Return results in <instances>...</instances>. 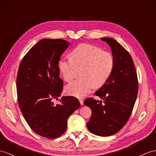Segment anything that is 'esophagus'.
Masks as SVG:
<instances>
[{
  "instance_id": "obj_1",
  "label": "esophagus",
  "mask_w": 156,
  "mask_h": 156,
  "mask_svg": "<svg viewBox=\"0 0 156 156\" xmlns=\"http://www.w3.org/2000/svg\"><path fill=\"white\" fill-rule=\"evenodd\" d=\"M79 102H80V103L81 105H83V100L82 99V98H80V99H79Z\"/></svg>"
}]
</instances>
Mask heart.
<instances>
[{
	"label": "heart",
	"instance_id": "heart-1",
	"mask_svg": "<svg viewBox=\"0 0 156 156\" xmlns=\"http://www.w3.org/2000/svg\"><path fill=\"white\" fill-rule=\"evenodd\" d=\"M115 59L111 53L96 45L82 44L71 51V58H61L58 68L64 80L69 82L76 76L77 68H82V79L67 85L66 93L77 98L85 97L93 88L103 85L113 70Z\"/></svg>",
	"mask_w": 156,
	"mask_h": 156
}]
</instances>
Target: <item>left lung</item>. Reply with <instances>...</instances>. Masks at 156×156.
<instances>
[{
	"instance_id": "obj_1",
	"label": "left lung",
	"mask_w": 156,
	"mask_h": 156,
	"mask_svg": "<svg viewBox=\"0 0 156 156\" xmlns=\"http://www.w3.org/2000/svg\"><path fill=\"white\" fill-rule=\"evenodd\" d=\"M111 49L115 59L108 81L94 94L103 101L92 98L83 104L92 111L87 123L88 130L99 136H109L120 131L130 118L138 91V82L134 62L122 45L110 37H102Z\"/></svg>"
}]
</instances>
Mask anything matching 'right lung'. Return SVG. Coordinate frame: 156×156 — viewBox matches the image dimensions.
Wrapping results in <instances>:
<instances>
[{
	"label": "right lung",
	"instance_id": "add662e5",
	"mask_svg": "<svg viewBox=\"0 0 156 156\" xmlns=\"http://www.w3.org/2000/svg\"><path fill=\"white\" fill-rule=\"evenodd\" d=\"M70 43L62 39H43L30 49L18 68L16 90L19 107L32 130L54 139L67 130L68 118L80 107L77 98L62 97L63 83L58 62Z\"/></svg>",
	"mask_w": 156,
	"mask_h": 156
}]
</instances>
